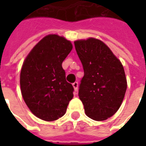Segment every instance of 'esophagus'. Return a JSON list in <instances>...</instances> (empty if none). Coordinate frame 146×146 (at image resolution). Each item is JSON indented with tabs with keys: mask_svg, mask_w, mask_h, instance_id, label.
I'll list each match as a JSON object with an SVG mask.
<instances>
[{
	"mask_svg": "<svg viewBox=\"0 0 146 146\" xmlns=\"http://www.w3.org/2000/svg\"><path fill=\"white\" fill-rule=\"evenodd\" d=\"M73 88H74V90H75V92H77V90H78V82L76 81V82H74L73 84Z\"/></svg>",
	"mask_w": 146,
	"mask_h": 146,
	"instance_id": "34e87169",
	"label": "esophagus"
}]
</instances>
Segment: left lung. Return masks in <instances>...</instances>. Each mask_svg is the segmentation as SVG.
Returning a JSON list of instances; mask_svg holds the SVG:
<instances>
[{"mask_svg": "<svg viewBox=\"0 0 146 146\" xmlns=\"http://www.w3.org/2000/svg\"><path fill=\"white\" fill-rule=\"evenodd\" d=\"M74 44L84 72L78 95L86 115L98 121L107 119L119 110L125 95L123 65L100 40L91 37Z\"/></svg>", "mask_w": 146, "mask_h": 146, "instance_id": "obj_1", "label": "left lung"}]
</instances>
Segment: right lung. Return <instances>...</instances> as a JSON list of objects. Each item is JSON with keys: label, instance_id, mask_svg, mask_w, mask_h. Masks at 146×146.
<instances>
[{"label": "right lung", "instance_id": "obj_1", "mask_svg": "<svg viewBox=\"0 0 146 146\" xmlns=\"http://www.w3.org/2000/svg\"><path fill=\"white\" fill-rule=\"evenodd\" d=\"M73 48L70 40L56 34L44 36L31 50L20 73L22 95L30 111L46 121L63 116L73 97L62 64Z\"/></svg>", "mask_w": 146, "mask_h": 146}]
</instances>
